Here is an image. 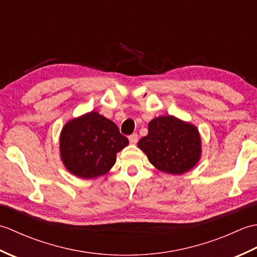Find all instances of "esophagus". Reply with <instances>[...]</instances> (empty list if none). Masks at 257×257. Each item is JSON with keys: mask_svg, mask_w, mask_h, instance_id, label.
<instances>
[{"mask_svg": "<svg viewBox=\"0 0 257 257\" xmlns=\"http://www.w3.org/2000/svg\"><path fill=\"white\" fill-rule=\"evenodd\" d=\"M138 135L137 134H133L132 136H129V141H130V144L132 145H136L138 143Z\"/></svg>", "mask_w": 257, "mask_h": 257, "instance_id": "esophagus-1", "label": "esophagus"}]
</instances>
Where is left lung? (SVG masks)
<instances>
[{
  "label": "left lung",
  "mask_w": 257,
  "mask_h": 257,
  "mask_svg": "<svg viewBox=\"0 0 257 257\" xmlns=\"http://www.w3.org/2000/svg\"><path fill=\"white\" fill-rule=\"evenodd\" d=\"M138 147L158 170L168 174H183L201 159L202 141L194 124L174 116L154 118L148 124V135Z\"/></svg>",
  "instance_id": "left-lung-1"
}]
</instances>
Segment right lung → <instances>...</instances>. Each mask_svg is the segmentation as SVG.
<instances>
[{"label": "right lung", "mask_w": 257, "mask_h": 257, "mask_svg": "<svg viewBox=\"0 0 257 257\" xmlns=\"http://www.w3.org/2000/svg\"><path fill=\"white\" fill-rule=\"evenodd\" d=\"M129 145L111 120L97 111L70 119L59 136L61 160L67 170L81 179H96L116 163L117 154Z\"/></svg>", "instance_id": "1"}]
</instances>
